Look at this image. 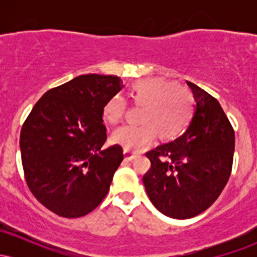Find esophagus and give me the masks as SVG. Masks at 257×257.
Segmentation results:
<instances>
[{"label": "esophagus", "mask_w": 257, "mask_h": 257, "mask_svg": "<svg viewBox=\"0 0 257 257\" xmlns=\"http://www.w3.org/2000/svg\"><path fill=\"white\" fill-rule=\"evenodd\" d=\"M123 153H124V157L128 159V161H132V159H134L135 157H137V156L139 155L138 152H134V151H132V150H129V149H124L123 150Z\"/></svg>", "instance_id": "esophagus-1"}]
</instances>
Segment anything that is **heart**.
Wrapping results in <instances>:
<instances>
[{
	"instance_id": "b5f03b06",
	"label": "heart",
	"mask_w": 257,
	"mask_h": 257,
	"mask_svg": "<svg viewBox=\"0 0 257 257\" xmlns=\"http://www.w3.org/2000/svg\"><path fill=\"white\" fill-rule=\"evenodd\" d=\"M129 98L139 110L137 124H126L116 129L112 143L129 150H140L158 134L163 141L174 140L191 124L194 114V99L187 88L176 85L164 78L139 79L131 85ZM125 100L114 95L107 100L102 116L110 124L123 118Z\"/></svg>"
}]
</instances>
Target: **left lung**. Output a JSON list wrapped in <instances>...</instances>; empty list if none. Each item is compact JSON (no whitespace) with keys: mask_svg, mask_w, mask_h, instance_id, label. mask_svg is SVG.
Here are the masks:
<instances>
[{"mask_svg":"<svg viewBox=\"0 0 257 257\" xmlns=\"http://www.w3.org/2000/svg\"><path fill=\"white\" fill-rule=\"evenodd\" d=\"M187 84L197 102L192 122L176 140L146 152L151 168L143 178L152 204L173 219H191L219 198L234 152V131L219 101Z\"/></svg>","mask_w":257,"mask_h":257,"instance_id":"obj_1","label":"left lung"}]
</instances>
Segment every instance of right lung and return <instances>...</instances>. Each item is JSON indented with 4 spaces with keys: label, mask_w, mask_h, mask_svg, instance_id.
Returning a JSON list of instances; mask_svg holds the SVG:
<instances>
[{
    "label": "right lung",
    "mask_w": 257,
    "mask_h": 257,
    "mask_svg": "<svg viewBox=\"0 0 257 257\" xmlns=\"http://www.w3.org/2000/svg\"><path fill=\"white\" fill-rule=\"evenodd\" d=\"M122 87L117 76H78L47 91L25 119L20 132L25 181L52 213L84 216L107 194L123 149H101L107 139L102 108Z\"/></svg>",
    "instance_id": "right-lung-1"
}]
</instances>
